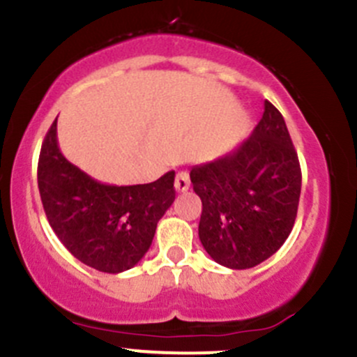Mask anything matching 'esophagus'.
Here are the masks:
<instances>
[{"label":"esophagus","mask_w":357,"mask_h":357,"mask_svg":"<svg viewBox=\"0 0 357 357\" xmlns=\"http://www.w3.org/2000/svg\"><path fill=\"white\" fill-rule=\"evenodd\" d=\"M174 188L178 193H185L190 190V174L186 171H179L174 179Z\"/></svg>","instance_id":"34e87169"}]
</instances>
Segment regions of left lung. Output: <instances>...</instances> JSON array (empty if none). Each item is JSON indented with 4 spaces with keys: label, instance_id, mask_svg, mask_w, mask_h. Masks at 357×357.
<instances>
[{
    "label": "left lung",
    "instance_id": "1",
    "mask_svg": "<svg viewBox=\"0 0 357 357\" xmlns=\"http://www.w3.org/2000/svg\"><path fill=\"white\" fill-rule=\"evenodd\" d=\"M250 137L234 150L191 167L202 200L198 236L227 268L245 270L272 257L294 226L301 167L282 114L265 100Z\"/></svg>",
    "mask_w": 357,
    "mask_h": 357
}]
</instances>
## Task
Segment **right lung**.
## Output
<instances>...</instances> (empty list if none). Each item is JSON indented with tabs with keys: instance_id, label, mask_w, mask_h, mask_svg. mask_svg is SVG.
I'll use <instances>...</instances> for the list:
<instances>
[{
	"instance_id": "1",
	"label": "right lung",
	"mask_w": 357,
	"mask_h": 357,
	"mask_svg": "<svg viewBox=\"0 0 357 357\" xmlns=\"http://www.w3.org/2000/svg\"><path fill=\"white\" fill-rule=\"evenodd\" d=\"M56 121L44 138L37 167L40 200L52 231L75 258L99 272L133 268L174 202V171L147 185L97 181L63 155Z\"/></svg>"
}]
</instances>
